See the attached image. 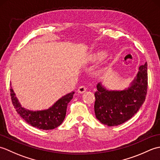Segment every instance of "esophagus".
I'll return each instance as SVG.
<instances>
[{
    "label": "esophagus",
    "mask_w": 160,
    "mask_h": 160,
    "mask_svg": "<svg viewBox=\"0 0 160 160\" xmlns=\"http://www.w3.org/2000/svg\"><path fill=\"white\" fill-rule=\"evenodd\" d=\"M87 89V88L86 86L82 85V86H80L79 87V89H78V92H79L80 93H83L85 92Z\"/></svg>",
    "instance_id": "34e87169"
}]
</instances>
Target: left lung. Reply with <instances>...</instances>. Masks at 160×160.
Instances as JSON below:
<instances>
[{"mask_svg": "<svg viewBox=\"0 0 160 160\" xmlns=\"http://www.w3.org/2000/svg\"><path fill=\"white\" fill-rule=\"evenodd\" d=\"M131 87L123 91H108L100 83L95 93V114L104 125H120L133 116L144 104L148 89L147 62L139 68Z\"/></svg>", "mask_w": 160, "mask_h": 160, "instance_id": "left-lung-1", "label": "left lung"}]
</instances>
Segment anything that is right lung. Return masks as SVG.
Segmentation results:
<instances>
[{"label":"right lung","instance_id":"1","mask_svg":"<svg viewBox=\"0 0 160 160\" xmlns=\"http://www.w3.org/2000/svg\"><path fill=\"white\" fill-rule=\"evenodd\" d=\"M74 92L66 95L47 110L32 111L20 106L11 87L10 96L12 104L20 116L32 127L42 130H52L62 123L66 115L67 105L73 98Z\"/></svg>","mask_w":160,"mask_h":160}]
</instances>
